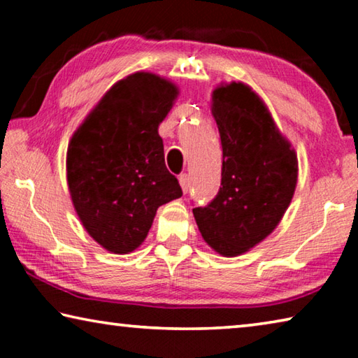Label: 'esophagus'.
I'll return each mask as SVG.
<instances>
[{
	"label": "esophagus",
	"mask_w": 358,
	"mask_h": 358,
	"mask_svg": "<svg viewBox=\"0 0 358 358\" xmlns=\"http://www.w3.org/2000/svg\"><path fill=\"white\" fill-rule=\"evenodd\" d=\"M178 181H180L181 189H183V192H185V194H186L187 191H189V185H191V178H189V175H187V173L180 175V177H178Z\"/></svg>",
	"instance_id": "obj_1"
}]
</instances>
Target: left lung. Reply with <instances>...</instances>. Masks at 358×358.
<instances>
[{"instance_id": "8db88e82", "label": "left lung", "mask_w": 358, "mask_h": 358, "mask_svg": "<svg viewBox=\"0 0 358 358\" xmlns=\"http://www.w3.org/2000/svg\"><path fill=\"white\" fill-rule=\"evenodd\" d=\"M222 147L221 187L205 207L192 208L203 240L235 257L273 232L292 201L299 162L264 101L241 82L211 94Z\"/></svg>"}]
</instances>
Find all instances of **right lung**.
Here are the masks:
<instances>
[{
  "instance_id": "right-lung-1",
  "label": "right lung",
  "mask_w": 358,
  "mask_h": 358,
  "mask_svg": "<svg viewBox=\"0 0 358 358\" xmlns=\"http://www.w3.org/2000/svg\"><path fill=\"white\" fill-rule=\"evenodd\" d=\"M178 88L136 72L102 96L72 136L66 171L72 203L94 241L115 254L142 245L156 210L183 196L157 132Z\"/></svg>"
}]
</instances>
